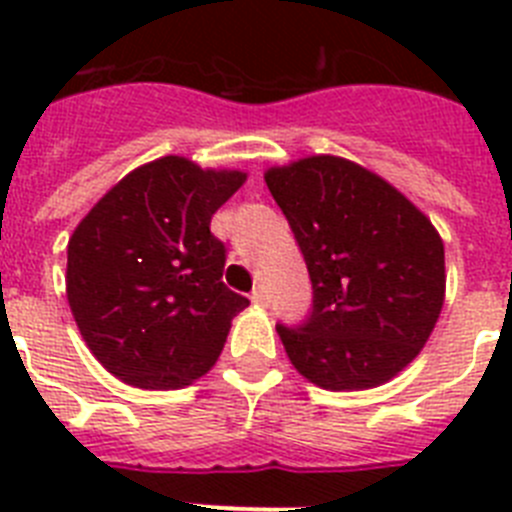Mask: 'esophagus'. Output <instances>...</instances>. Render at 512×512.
I'll return each instance as SVG.
<instances>
[{
    "label": "esophagus",
    "mask_w": 512,
    "mask_h": 512,
    "mask_svg": "<svg viewBox=\"0 0 512 512\" xmlns=\"http://www.w3.org/2000/svg\"><path fill=\"white\" fill-rule=\"evenodd\" d=\"M251 302H253V305H261V307L269 305V295H266V289L264 287L253 289V292H251Z\"/></svg>",
    "instance_id": "obj_1"
}]
</instances>
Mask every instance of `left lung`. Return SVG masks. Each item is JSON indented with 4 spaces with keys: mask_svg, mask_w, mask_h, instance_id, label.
I'll return each instance as SVG.
<instances>
[{
    "mask_svg": "<svg viewBox=\"0 0 512 512\" xmlns=\"http://www.w3.org/2000/svg\"><path fill=\"white\" fill-rule=\"evenodd\" d=\"M312 282L300 328L277 325L289 361L333 392L372 390L431 338L446 297L443 241L382 176L341 156H307L264 174Z\"/></svg>",
    "mask_w": 512,
    "mask_h": 512,
    "instance_id": "1",
    "label": "left lung"
}]
</instances>
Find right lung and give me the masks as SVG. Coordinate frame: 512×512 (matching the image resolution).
Here are the masks:
<instances>
[{
	"label": "right lung",
	"mask_w": 512,
	"mask_h": 512,
	"mask_svg": "<svg viewBox=\"0 0 512 512\" xmlns=\"http://www.w3.org/2000/svg\"><path fill=\"white\" fill-rule=\"evenodd\" d=\"M246 182L164 156L122 176L69 238L66 297L94 359L140 390H179L212 369L248 300L223 284L210 220Z\"/></svg>",
	"instance_id": "1"
}]
</instances>
